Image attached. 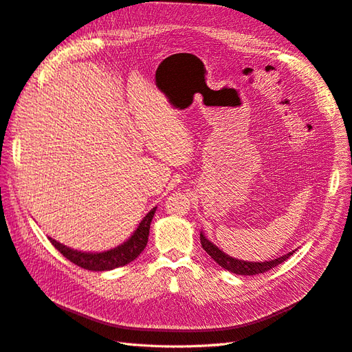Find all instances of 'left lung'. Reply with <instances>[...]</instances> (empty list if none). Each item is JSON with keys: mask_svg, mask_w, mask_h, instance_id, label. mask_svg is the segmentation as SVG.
I'll return each mask as SVG.
<instances>
[{"mask_svg": "<svg viewBox=\"0 0 352 352\" xmlns=\"http://www.w3.org/2000/svg\"><path fill=\"white\" fill-rule=\"evenodd\" d=\"M199 238H201L202 248H204V251L220 265V267L226 269V270L235 273V274H242V276H252V274L267 272V270L276 267V265H279L280 263L286 261L295 252V251H291V252L282 255V257L270 260V261H263V263H255L254 261L252 263V261H243V260H238V258L230 257V255L225 254L221 250H219L211 241H208L202 232L199 233Z\"/></svg>", "mask_w": 352, "mask_h": 352, "instance_id": "obj_1", "label": "left lung"}]
</instances>
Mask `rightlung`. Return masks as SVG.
<instances>
[{
	"mask_svg": "<svg viewBox=\"0 0 352 352\" xmlns=\"http://www.w3.org/2000/svg\"><path fill=\"white\" fill-rule=\"evenodd\" d=\"M155 210L157 207L151 208V211L142 219L140 226L136 228V230L132 233V236L129 239L123 242L122 245H119V247L111 248L109 251L83 252L78 250H72L52 238H48V239L67 260L79 265L82 269L92 270V272L113 270L117 267H122V265L129 264L144 251L148 242V235H150V225H151Z\"/></svg>",
	"mask_w": 352,
	"mask_h": 352,
	"instance_id": "1",
	"label": "right lung"
}]
</instances>
